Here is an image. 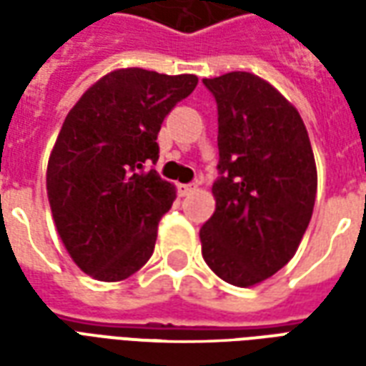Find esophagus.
<instances>
[{"instance_id":"esophagus-1","label":"esophagus","mask_w":366,"mask_h":366,"mask_svg":"<svg viewBox=\"0 0 366 366\" xmlns=\"http://www.w3.org/2000/svg\"><path fill=\"white\" fill-rule=\"evenodd\" d=\"M196 190H198L196 184H178V194H180V196H190V194H194Z\"/></svg>"}]
</instances>
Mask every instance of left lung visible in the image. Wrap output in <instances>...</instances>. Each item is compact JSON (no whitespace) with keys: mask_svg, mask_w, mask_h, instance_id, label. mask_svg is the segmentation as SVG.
Instances as JSON below:
<instances>
[{"mask_svg":"<svg viewBox=\"0 0 366 366\" xmlns=\"http://www.w3.org/2000/svg\"><path fill=\"white\" fill-rule=\"evenodd\" d=\"M204 84L217 102L222 176L202 254L222 280L249 288L298 251L317 192L314 151L298 109L267 80L227 72Z\"/></svg>","mask_w":366,"mask_h":366,"instance_id":"obj_1","label":"left lung"}]
</instances>
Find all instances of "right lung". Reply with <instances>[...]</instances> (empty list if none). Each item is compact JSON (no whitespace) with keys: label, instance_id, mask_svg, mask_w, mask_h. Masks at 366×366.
<instances>
[{"label":"right lung","instance_id":"add662e5","mask_svg":"<svg viewBox=\"0 0 366 366\" xmlns=\"http://www.w3.org/2000/svg\"><path fill=\"white\" fill-rule=\"evenodd\" d=\"M198 76L119 68L68 112L46 167L52 219L72 261L92 278L119 282L151 259L176 188L157 170L160 125Z\"/></svg>","mask_w":366,"mask_h":366}]
</instances>
